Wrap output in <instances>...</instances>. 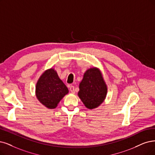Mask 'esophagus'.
Returning <instances> with one entry per match:
<instances>
[{"label": "esophagus", "mask_w": 155, "mask_h": 155, "mask_svg": "<svg viewBox=\"0 0 155 155\" xmlns=\"http://www.w3.org/2000/svg\"><path fill=\"white\" fill-rule=\"evenodd\" d=\"M69 88H70V91H71L72 93H75V90H74V87L73 86V85H71V86H70V87H69Z\"/></svg>", "instance_id": "34e87169"}]
</instances>
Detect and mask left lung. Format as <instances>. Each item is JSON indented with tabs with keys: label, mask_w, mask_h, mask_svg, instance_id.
Listing matches in <instances>:
<instances>
[{
	"label": "left lung",
	"mask_w": 155,
	"mask_h": 155,
	"mask_svg": "<svg viewBox=\"0 0 155 155\" xmlns=\"http://www.w3.org/2000/svg\"><path fill=\"white\" fill-rule=\"evenodd\" d=\"M107 86L101 71L98 68H91L84 73L79 84L78 96L89 109H94L104 101Z\"/></svg>",
	"instance_id": "left-lung-1"
}]
</instances>
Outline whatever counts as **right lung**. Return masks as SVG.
<instances>
[{"instance_id": "1", "label": "right lung", "mask_w": 155, "mask_h": 155, "mask_svg": "<svg viewBox=\"0 0 155 155\" xmlns=\"http://www.w3.org/2000/svg\"><path fill=\"white\" fill-rule=\"evenodd\" d=\"M69 92L54 68L45 71L36 85V96L39 101L48 108L57 107L59 101Z\"/></svg>"}]
</instances>
